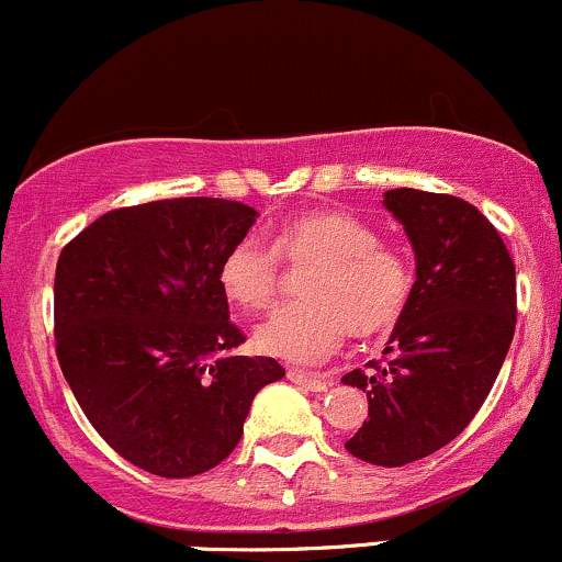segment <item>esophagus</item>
Listing matches in <instances>:
<instances>
[{
  "label": "esophagus",
  "mask_w": 562,
  "mask_h": 562,
  "mask_svg": "<svg viewBox=\"0 0 562 562\" xmlns=\"http://www.w3.org/2000/svg\"><path fill=\"white\" fill-rule=\"evenodd\" d=\"M286 378L292 380V383H297L300 389H307V391H327L329 383L324 380L322 375H311V372H300V370H289Z\"/></svg>",
  "instance_id": "34e87169"
}]
</instances>
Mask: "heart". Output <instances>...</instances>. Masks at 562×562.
<instances>
[{"instance_id":"b5f03b06","label":"heart","mask_w":562,"mask_h":562,"mask_svg":"<svg viewBox=\"0 0 562 562\" xmlns=\"http://www.w3.org/2000/svg\"><path fill=\"white\" fill-rule=\"evenodd\" d=\"M281 259L292 268L313 265L300 283L305 300L259 324L255 342L292 364H318L348 335L375 337L391 329L413 294L409 259L380 240L370 222L340 209H311L281 222L273 249L244 238L222 257L216 281L227 303L244 313L273 307Z\"/></svg>"}]
</instances>
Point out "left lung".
Listing matches in <instances>:
<instances>
[{"instance_id":"left-lung-1","label":"left lung","mask_w":562,"mask_h":562,"mask_svg":"<svg viewBox=\"0 0 562 562\" xmlns=\"http://www.w3.org/2000/svg\"><path fill=\"white\" fill-rule=\"evenodd\" d=\"M383 203L407 231L418 279L383 359L342 375L370 400L346 448L402 467L445 448L480 413L515 337L517 281L498 231L463 198L400 187Z\"/></svg>"}]
</instances>
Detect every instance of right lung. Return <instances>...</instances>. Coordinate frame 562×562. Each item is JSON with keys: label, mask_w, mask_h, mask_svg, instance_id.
<instances>
[{"label": "right lung", "mask_w": 562, "mask_h": 562, "mask_svg": "<svg viewBox=\"0 0 562 562\" xmlns=\"http://www.w3.org/2000/svg\"><path fill=\"white\" fill-rule=\"evenodd\" d=\"M257 211L168 198L106 211L56 265V356L90 426L134 467L195 476L231 456L251 400L283 378L231 322L220 262Z\"/></svg>", "instance_id": "1"}]
</instances>
